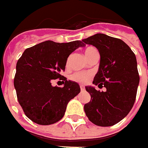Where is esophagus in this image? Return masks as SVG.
Returning <instances> with one entry per match:
<instances>
[{"instance_id":"esophagus-1","label":"esophagus","mask_w":148,"mask_h":148,"mask_svg":"<svg viewBox=\"0 0 148 148\" xmlns=\"http://www.w3.org/2000/svg\"><path fill=\"white\" fill-rule=\"evenodd\" d=\"M80 88H81L82 90H85V86L83 85H80Z\"/></svg>"}]
</instances>
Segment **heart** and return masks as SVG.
I'll list each match as a JSON object with an SVG mask.
<instances>
[{
    "label": "heart",
    "instance_id": "b5f03b06",
    "mask_svg": "<svg viewBox=\"0 0 148 148\" xmlns=\"http://www.w3.org/2000/svg\"><path fill=\"white\" fill-rule=\"evenodd\" d=\"M95 51H97V50L95 48H92V47L86 49V50L84 51L86 58L88 59L89 57H90V55L93 53H95ZM68 64H69V62L67 60L66 62V66H68ZM90 77V73H88V72H75V73H73L71 75L70 78H71V81H73V82H77L79 83H85L88 81Z\"/></svg>",
    "mask_w": 148,
    "mask_h": 148
}]
</instances>
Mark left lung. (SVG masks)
<instances>
[{
	"mask_svg": "<svg viewBox=\"0 0 148 148\" xmlns=\"http://www.w3.org/2000/svg\"><path fill=\"white\" fill-rule=\"evenodd\" d=\"M82 41L98 49L100 62L93 84L106 88L105 91H99L86 86L90 101L84 105V110L95 125H114L128 115L136 99L139 84L136 56L123 40L104 34Z\"/></svg>",
	"mask_w": 148,
	"mask_h": 148,
	"instance_id": "obj_1",
	"label": "left lung"
}]
</instances>
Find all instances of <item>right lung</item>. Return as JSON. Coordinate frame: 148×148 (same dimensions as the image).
Returning <instances> with one entry per match:
<instances>
[{"label":"right lung","instance_id":"obj_1","mask_svg":"<svg viewBox=\"0 0 148 148\" xmlns=\"http://www.w3.org/2000/svg\"><path fill=\"white\" fill-rule=\"evenodd\" d=\"M85 44L44 41L26 49L16 64L14 86L17 99L25 115L41 125L55 123L64 116L68 102L80 93L77 83L61 75L69 55ZM60 78L63 88L53 87L51 82Z\"/></svg>","mask_w":148,"mask_h":148}]
</instances>
